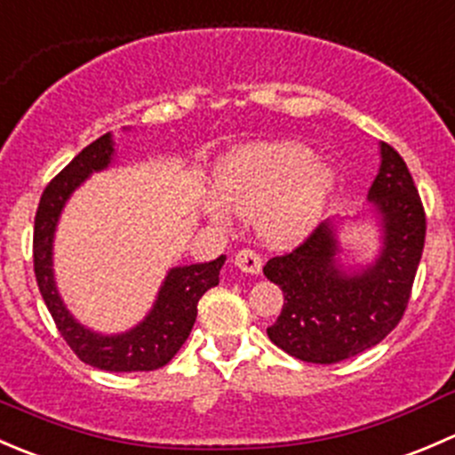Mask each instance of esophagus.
I'll return each mask as SVG.
<instances>
[{"label":"esophagus","mask_w":455,"mask_h":455,"mask_svg":"<svg viewBox=\"0 0 455 455\" xmlns=\"http://www.w3.org/2000/svg\"><path fill=\"white\" fill-rule=\"evenodd\" d=\"M235 266L240 270H244V273L249 275H259L261 273V266H264V261H261V257L255 253V251H240V253L235 255Z\"/></svg>","instance_id":"34e87169"}]
</instances>
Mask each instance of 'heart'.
Wrapping results in <instances>:
<instances>
[{
    "label": "heart",
    "instance_id": "heart-1",
    "mask_svg": "<svg viewBox=\"0 0 455 455\" xmlns=\"http://www.w3.org/2000/svg\"><path fill=\"white\" fill-rule=\"evenodd\" d=\"M337 187V172L315 160L306 142L273 140L235 147L215 169V191L200 202L209 222L227 227L231 211L253 215L255 233L273 246L304 240Z\"/></svg>",
    "mask_w": 455,
    "mask_h": 455
}]
</instances>
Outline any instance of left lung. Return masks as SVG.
I'll use <instances>...</instances> for the list:
<instances>
[{"label":"left lung","instance_id":"8db88e82","mask_svg":"<svg viewBox=\"0 0 455 455\" xmlns=\"http://www.w3.org/2000/svg\"><path fill=\"white\" fill-rule=\"evenodd\" d=\"M359 222L379 231L368 264H343V220H325L292 253L266 261L264 275L283 292L268 339L306 363H339L383 341L410 301L425 246V211L405 160L380 142V164ZM356 222V220H352Z\"/></svg>","mask_w":455,"mask_h":455}]
</instances>
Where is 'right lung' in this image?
Returning a JSON list of instances; mask_svg holds the SVG:
<instances>
[{"mask_svg": "<svg viewBox=\"0 0 455 455\" xmlns=\"http://www.w3.org/2000/svg\"><path fill=\"white\" fill-rule=\"evenodd\" d=\"M116 158L112 132L85 147L45 187L35 218V275L41 297L75 355L87 365L105 371H149L167 365L189 337L198 316V301L220 283L227 255L206 264L173 266L164 275L154 306L134 328L103 334L87 328L68 310L54 279V233L68 200L92 176L112 167Z\"/></svg>", "mask_w": 455, "mask_h": 455, "instance_id": "obj_1", "label": "right lung"}]
</instances>
